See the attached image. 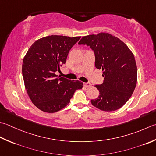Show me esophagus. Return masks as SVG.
Here are the masks:
<instances>
[{
  "label": "esophagus",
  "mask_w": 156,
  "mask_h": 156,
  "mask_svg": "<svg viewBox=\"0 0 156 156\" xmlns=\"http://www.w3.org/2000/svg\"><path fill=\"white\" fill-rule=\"evenodd\" d=\"M83 85L85 87H91V84L90 83H83Z\"/></svg>",
  "instance_id": "obj_1"
}]
</instances>
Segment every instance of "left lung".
Instances as JSON below:
<instances>
[{"label":"left lung","mask_w":156,"mask_h":156,"mask_svg":"<svg viewBox=\"0 0 156 156\" xmlns=\"http://www.w3.org/2000/svg\"><path fill=\"white\" fill-rule=\"evenodd\" d=\"M78 44L91 48L95 66L103 71V83L95 85L100 95L91 100L92 105L107 112L119 109L136 87L137 70L133 54L122 41L108 33L84 36Z\"/></svg>","instance_id":"left-lung-1"}]
</instances>
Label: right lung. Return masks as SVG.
Returning a JSON list of instances; mask_svg holds the SVG:
<instances>
[{
  "mask_svg": "<svg viewBox=\"0 0 156 156\" xmlns=\"http://www.w3.org/2000/svg\"><path fill=\"white\" fill-rule=\"evenodd\" d=\"M81 37L46 36L36 40L28 50L22 65L25 90L37 108L54 113L67 106L83 83L57 77L69 50Z\"/></svg>",
  "mask_w": 156,
  "mask_h": 156,
  "instance_id": "1",
  "label": "right lung"
}]
</instances>
